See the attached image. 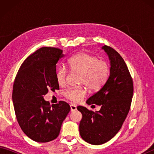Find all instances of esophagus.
I'll use <instances>...</instances> for the list:
<instances>
[{
  "mask_svg": "<svg viewBox=\"0 0 154 154\" xmlns=\"http://www.w3.org/2000/svg\"><path fill=\"white\" fill-rule=\"evenodd\" d=\"M70 108H71V111H72V112L77 110V106L74 104H70Z\"/></svg>",
  "mask_w": 154,
  "mask_h": 154,
  "instance_id": "obj_1",
  "label": "esophagus"
}]
</instances>
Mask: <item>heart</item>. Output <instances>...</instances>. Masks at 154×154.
Masks as SVG:
<instances>
[{"label":"heart","mask_w":154,"mask_h":154,"mask_svg":"<svg viewBox=\"0 0 154 154\" xmlns=\"http://www.w3.org/2000/svg\"><path fill=\"white\" fill-rule=\"evenodd\" d=\"M68 67L71 71L81 73L79 83L85 85L91 91H98L102 88L109 78V67L105 61L87 53L74 55L68 61ZM68 71L63 66H60L55 71V78L59 85L66 83ZM85 87L69 88L64 95L73 102H79L86 96Z\"/></svg>","instance_id":"b5f03b06"}]
</instances>
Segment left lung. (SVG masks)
Listing matches in <instances>:
<instances>
[{
  "mask_svg": "<svg viewBox=\"0 0 154 154\" xmlns=\"http://www.w3.org/2000/svg\"><path fill=\"white\" fill-rule=\"evenodd\" d=\"M102 49L110 61V75L104 86L86 102L99 105L100 109L93 112L82 106L77 107L83 116L80 135L93 145L106 143L119 131L128 114L134 92L132 78L123 58L109 46Z\"/></svg>",
  "mask_w": 154,
  "mask_h": 154,
  "instance_id": "left-lung-1",
  "label": "left lung"
}]
</instances>
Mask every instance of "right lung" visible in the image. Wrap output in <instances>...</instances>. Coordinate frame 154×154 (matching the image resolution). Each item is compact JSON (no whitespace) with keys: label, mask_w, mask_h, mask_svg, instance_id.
<instances>
[{"label":"right lung","mask_w":154,"mask_h":154,"mask_svg":"<svg viewBox=\"0 0 154 154\" xmlns=\"http://www.w3.org/2000/svg\"><path fill=\"white\" fill-rule=\"evenodd\" d=\"M63 56L60 49L41 48L26 59L16 76L12 101L16 119L25 134L35 142L45 143L56 138L70 111L65 101L50 105L44 99L49 90L60 89L55 71Z\"/></svg>","instance_id":"right-lung-1"}]
</instances>
